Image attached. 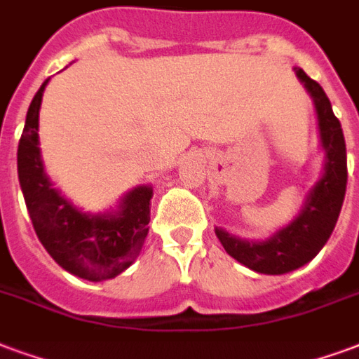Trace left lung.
I'll return each instance as SVG.
<instances>
[{
    "mask_svg": "<svg viewBox=\"0 0 359 359\" xmlns=\"http://www.w3.org/2000/svg\"><path fill=\"white\" fill-rule=\"evenodd\" d=\"M293 72L316 109L320 145L325 153L322 177L306 193L301 212L266 238H242L223 227H215V236L225 252L241 265L259 274H285L314 259L330 241L346 193V145L341 123L333 115L330 98L316 81H312L301 67H293Z\"/></svg>",
    "mask_w": 359,
    "mask_h": 359,
    "instance_id": "obj_1",
    "label": "left lung"
}]
</instances>
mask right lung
<instances>
[{
    "label": "right lung",
    "mask_w": 359,
    "mask_h": 359,
    "mask_svg": "<svg viewBox=\"0 0 359 359\" xmlns=\"http://www.w3.org/2000/svg\"><path fill=\"white\" fill-rule=\"evenodd\" d=\"M47 83L29 104L16 153L26 208L39 242L64 271L88 282L111 280L142 252L149 233L153 187L136 185L118 198L115 208L98 214L67 201L45 174L39 149V109Z\"/></svg>",
    "instance_id": "1"
}]
</instances>
